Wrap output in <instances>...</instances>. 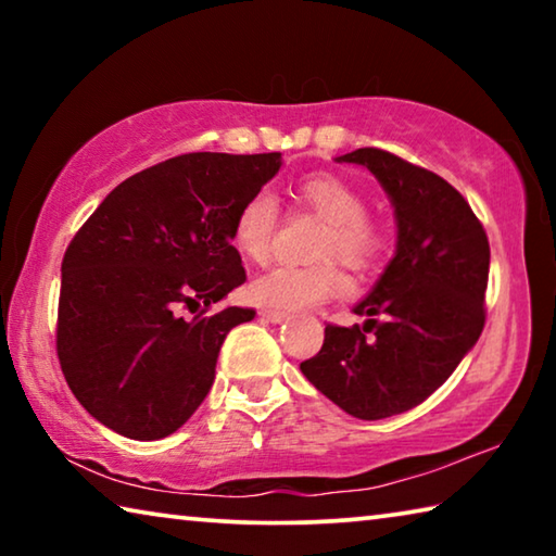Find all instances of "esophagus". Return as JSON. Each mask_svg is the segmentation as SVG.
I'll return each mask as SVG.
<instances>
[{"mask_svg":"<svg viewBox=\"0 0 556 556\" xmlns=\"http://www.w3.org/2000/svg\"><path fill=\"white\" fill-rule=\"evenodd\" d=\"M260 316L269 324H285L289 318L287 312H277V308H260Z\"/></svg>","mask_w":556,"mask_h":556,"instance_id":"1","label":"esophagus"}]
</instances>
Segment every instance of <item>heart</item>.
Wrapping results in <instances>:
<instances>
[{
	"label": "heart",
	"instance_id": "obj_1",
	"mask_svg": "<svg viewBox=\"0 0 556 556\" xmlns=\"http://www.w3.org/2000/svg\"><path fill=\"white\" fill-rule=\"evenodd\" d=\"M299 201L314 208L328 220L318 255H336L351 267H365L378 255L380 235L365 218V201L353 186L336 176H308L296 188ZM279 223V203L275 193L260 188L240 205L232 223V242L244 257L265 262L275 244ZM348 291V279L336 262L318 265H281L269 267L250 285V294L262 306L299 312L312 308L324 301L341 296Z\"/></svg>",
	"mask_w": 556,
	"mask_h": 556
}]
</instances>
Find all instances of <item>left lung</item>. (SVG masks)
Wrapping results in <instances>:
<instances>
[{
    "instance_id": "left-lung-1",
    "label": "left lung",
    "mask_w": 556,
    "mask_h": 556,
    "mask_svg": "<svg viewBox=\"0 0 556 556\" xmlns=\"http://www.w3.org/2000/svg\"><path fill=\"white\" fill-rule=\"evenodd\" d=\"M336 162L361 164L378 178L394 208L397 244L370 294L353 306L368 316L363 328L328 324L321 351L301 372L343 412L384 419L425 402L476 345L491 248L464 195L441 176L372 147Z\"/></svg>"
}]
</instances>
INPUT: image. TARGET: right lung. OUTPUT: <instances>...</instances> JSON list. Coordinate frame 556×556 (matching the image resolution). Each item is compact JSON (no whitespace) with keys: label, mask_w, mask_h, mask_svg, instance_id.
<instances>
[{"label":"right lung","mask_w":556,"mask_h":556,"mask_svg":"<svg viewBox=\"0 0 556 556\" xmlns=\"http://www.w3.org/2000/svg\"><path fill=\"white\" fill-rule=\"evenodd\" d=\"M281 154H181L129 176L75 232L61 265L59 351L75 400L137 441L174 434L201 407L230 328L205 316L244 285L232 223ZM188 307L193 319H184Z\"/></svg>","instance_id":"add662e5"}]
</instances>
